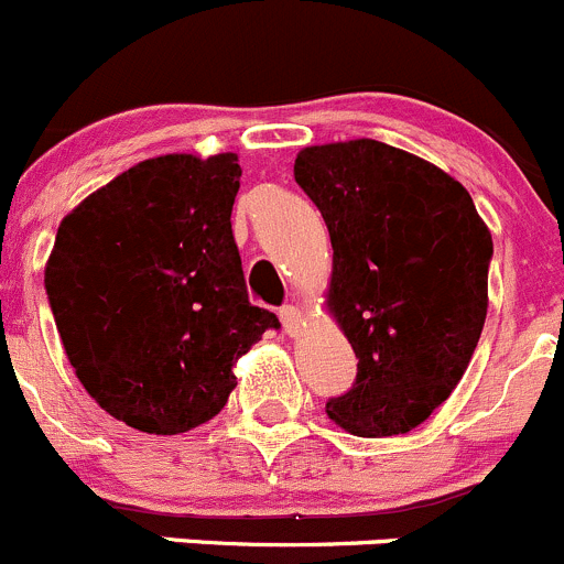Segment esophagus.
Returning <instances> with one entry per match:
<instances>
[{"mask_svg": "<svg viewBox=\"0 0 564 564\" xmlns=\"http://www.w3.org/2000/svg\"><path fill=\"white\" fill-rule=\"evenodd\" d=\"M280 317H282V326H284V332L290 334V337H293L295 332H299L301 328V310L295 304H284L282 310H280Z\"/></svg>", "mask_w": 564, "mask_h": 564, "instance_id": "obj_1", "label": "esophagus"}]
</instances>
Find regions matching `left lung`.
<instances>
[{
  "label": "left lung",
  "mask_w": 564,
  "mask_h": 564,
  "mask_svg": "<svg viewBox=\"0 0 564 564\" xmlns=\"http://www.w3.org/2000/svg\"><path fill=\"white\" fill-rule=\"evenodd\" d=\"M293 175L332 236L328 310L359 359L328 416L365 438L414 431L482 334L488 227L455 177L376 139L304 148Z\"/></svg>",
  "instance_id": "obj_1"
}]
</instances>
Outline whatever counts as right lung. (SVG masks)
<instances>
[{"label": "right lung", "mask_w": 564, "mask_h": 564, "mask_svg": "<svg viewBox=\"0 0 564 564\" xmlns=\"http://www.w3.org/2000/svg\"><path fill=\"white\" fill-rule=\"evenodd\" d=\"M236 153L159 155L63 219L46 293L65 354L106 414L155 436L214 420L274 312L249 304L232 238Z\"/></svg>", "instance_id": "obj_1"}]
</instances>
